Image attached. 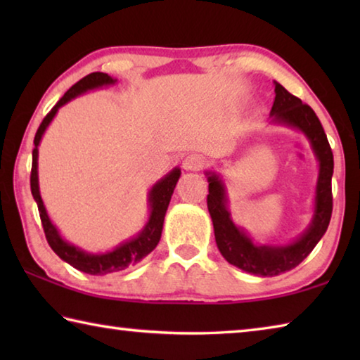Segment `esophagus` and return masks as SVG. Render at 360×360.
<instances>
[{"instance_id":"34e87169","label":"esophagus","mask_w":360,"mask_h":360,"mask_svg":"<svg viewBox=\"0 0 360 360\" xmlns=\"http://www.w3.org/2000/svg\"><path fill=\"white\" fill-rule=\"evenodd\" d=\"M205 165V157L200 154H191L184 158L182 162V167H184L186 172H198Z\"/></svg>"}]
</instances>
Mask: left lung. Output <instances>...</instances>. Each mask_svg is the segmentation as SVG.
I'll return each mask as SVG.
<instances>
[{"instance_id":"1","label":"left lung","mask_w":360,"mask_h":360,"mask_svg":"<svg viewBox=\"0 0 360 360\" xmlns=\"http://www.w3.org/2000/svg\"><path fill=\"white\" fill-rule=\"evenodd\" d=\"M275 94L270 111L271 124L302 131L319 163L314 211L307 230L288 245H255L246 230L238 227L231 219L227 188L221 176L214 172H206L210 182L208 211L219 251L229 264L255 276H276L295 268L324 236L332 216L333 154L324 129L313 109L289 94L281 84L275 82Z\"/></svg>"}]
</instances>
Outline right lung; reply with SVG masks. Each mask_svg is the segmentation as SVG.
I'll use <instances>...</instances> for the list:
<instances>
[{"mask_svg": "<svg viewBox=\"0 0 360 360\" xmlns=\"http://www.w3.org/2000/svg\"><path fill=\"white\" fill-rule=\"evenodd\" d=\"M117 82V79H112L108 76L106 72H92V75L82 77L81 81L76 82L72 87L66 92L56 106L51 109L44 120L41 122L38 131L34 136V149H33V165H32V176H30V184H32V193L36 205L39 210V217L44 227V233L49 246L52 248V251L56 252L60 259L65 260L66 264L75 266L76 270L89 273V275H108V273L122 271L125 268L136 265L138 262H141L146 255L154 251L155 246L158 245L162 236L163 221H165V214L172 200V195L174 192V187L178 184L181 169L179 167L173 168L168 174L163 176L160 181H157L154 186L150 187L148 195V203H149V219L146 222L144 227L141 229L138 235L133 238L120 243L119 246H115L112 251L92 254L84 251V249L77 248L71 243L66 241L62 235H60L58 229L52 224L51 217L47 214V210L44 206V202L41 198L39 192V179H38V146L42 139V135L47 130V127L51 125V122L56 117L58 109L66 103L75 100L76 96L87 94L90 90H96L101 87H108V85H114Z\"/></svg>", "mask_w": 360, "mask_h": 360, "instance_id": "add662e5", "label": "right lung"}]
</instances>
